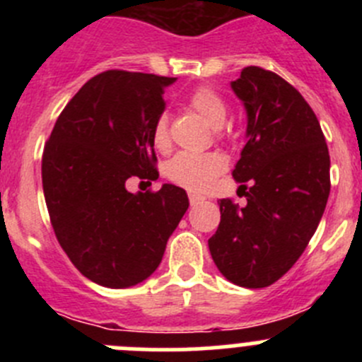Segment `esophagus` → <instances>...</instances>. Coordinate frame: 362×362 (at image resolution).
<instances>
[{
  "mask_svg": "<svg viewBox=\"0 0 362 362\" xmlns=\"http://www.w3.org/2000/svg\"><path fill=\"white\" fill-rule=\"evenodd\" d=\"M203 196L202 194H196V192H189V202H191V204L192 206H194V204H199L203 202Z\"/></svg>",
  "mask_w": 362,
  "mask_h": 362,
  "instance_id": "1",
  "label": "esophagus"
}]
</instances>
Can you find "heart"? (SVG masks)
I'll return each instance as SVG.
<instances>
[{
    "label": "heart",
    "mask_w": 362,
    "mask_h": 362,
    "mask_svg": "<svg viewBox=\"0 0 362 362\" xmlns=\"http://www.w3.org/2000/svg\"><path fill=\"white\" fill-rule=\"evenodd\" d=\"M189 107L214 129L224 126L228 119V105L210 87L196 89L189 96ZM152 141L158 148H166L170 144L166 115H159L156 120L152 127ZM226 166H228L226 158L217 152H208V154L180 152L168 164V177L182 187L202 192L214 184L215 178L226 170Z\"/></svg>",
    "instance_id": "obj_1"
}]
</instances>
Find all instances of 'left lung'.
Returning a JSON list of instances; mask_svg holds the SVG:
<instances>
[{"instance_id": "8db88e82", "label": "left lung", "mask_w": 362, "mask_h": 362, "mask_svg": "<svg viewBox=\"0 0 362 362\" xmlns=\"http://www.w3.org/2000/svg\"><path fill=\"white\" fill-rule=\"evenodd\" d=\"M247 113L245 147L233 170L245 206L221 199V224L208 240L218 272L261 289L286 275L308 245L329 198V152L305 98L276 73L242 69L231 82Z\"/></svg>"}]
</instances>
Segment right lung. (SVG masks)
Wrapping results in <instances>:
<instances>
[{
    "label": "right lung",
    "instance_id": "right-lung-1",
    "mask_svg": "<svg viewBox=\"0 0 362 362\" xmlns=\"http://www.w3.org/2000/svg\"><path fill=\"white\" fill-rule=\"evenodd\" d=\"M175 80L119 69L93 76L61 112L43 151V194L57 242L98 286L126 289L147 280L189 208L177 185L126 189L133 177H159L152 127Z\"/></svg>",
    "mask_w": 362,
    "mask_h": 362
}]
</instances>
